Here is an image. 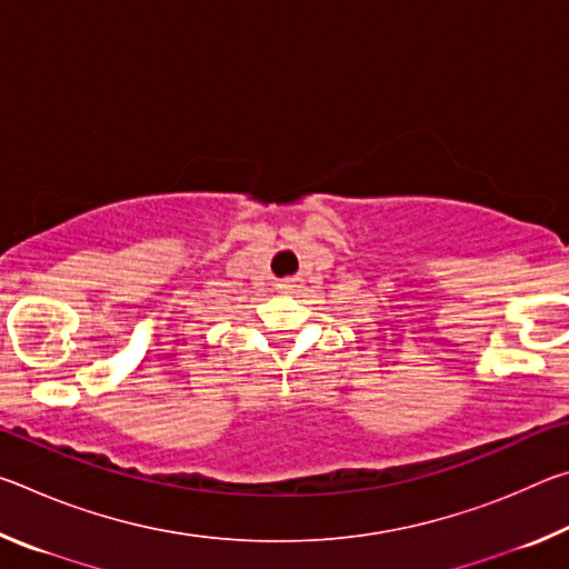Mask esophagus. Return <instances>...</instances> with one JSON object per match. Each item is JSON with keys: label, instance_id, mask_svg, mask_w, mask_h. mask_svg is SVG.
<instances>
[{"label": "esophagus", "instance_id": "1", "mask_svg": "<svg viewBox=\"0 0 569 569\" xmlns=\"http://www.w3.org/2000/svg\"><path fill=\"white\" fill-rule=\"evenodd\" d=\"M296 288H301V278H283L276 283L278 293H296Z\"/></svg>", "mask_w": 569, "mask_h": 569}]
</instances>
